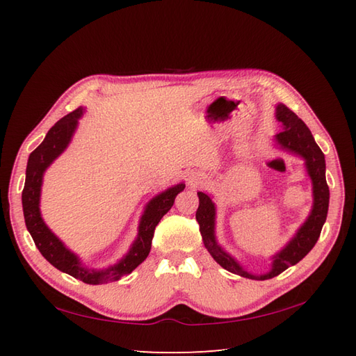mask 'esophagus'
<instances>
[{"label":"esophagus","mask_w":356,"mask_h":356,"mask_svg":"<svg viewBox=\"0 0 356 356\" xmlns=\"http://www.w3.org/2000/svg\"><path fill=\"white\" fill-rule=\"evenodd\" d=\"M194 182H195V179H191V180H190V184H194Z\"/></svg>","instance_id":"34e87169"}]
</instances>
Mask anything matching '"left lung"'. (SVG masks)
I'll return each instance as SVG.
<instances>
[{
    "mask_svg": "<svg viewBox=\"0 0 356 356\" xmlns=\"http://www.w3.org/2000/svg\"><path fill=\"white\" fill-rule=\"evenodd\" d=\"M277 119L283 124V131H280L275 139L282 148L297 153L306 161V168L309 176L312 179L314 185V207L312 213L309 216L306 223L301 226L295 237L289 241L283 251H280L272 259V269L264 275H252L241 269L240 264L226 254L223 249L217 245L214 236V222H216V208L213 200L205 193H197L199 195V208L195 213L200 226V234L203 243L213 259L226 270L232 272L241 277L251 280H268L282 274L289 266L297 264L303 260L309 251L315 246L318 240L323 225L326 222L327 209H329V186L326 182V161L324 154L316 145L314 136L307 125L301 120L293 111H291L286 105L280 104L277 107Z\"/></svg>",
    "mask_w": 356,
    "mask_h": 356,
    "instance_id": "left-lung-1",
    "label": "left lung"
}]
</instances>
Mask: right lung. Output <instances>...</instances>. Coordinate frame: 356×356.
Masks as SVG:
<instances>
[{"label":"right lung","instance_id":"right-lung-1","mask_svg":"<svg viewBox=\"0 0 356 356\" xmlns=\"http://www.w3.org/2000/svg\"><path fill=\"white\" fill-rule=\"evenodd\" d=\"M81 115L82 108L79 107L63 119H59L50 128L49 133L45 134V139L41 142V145L30 153L26 170V184L24 190H22V211H24V220L30 236H32L36 248L40 249L45 260L53 264L56 269L81 280V282L88 284H102L116 282V280L122 278L124 275L131 274L147 259L157 223L171 209L174 205V199H176V195L180 191H184L185 185L179 184L172 186L162 194L156 195L148 203L145 213H143L140 218L138 238L133 243L130 252L118 264L105 270H92L81 266L78 257L70 252L59 241L55 234L45 226L40 213L42 174L47 170V166L69 145L74 130H76L78 119Z\"/></svg>","mask_w":356,"mask_h":356}]
</instances>
